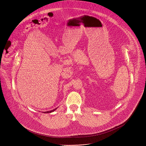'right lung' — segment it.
Returning <instances> with one entry per match:
<instances>
[{
	"instance_id": "right-lung-1",
	"label": "right lung",
	"mask_w": 146,
	"mask_h": 146,
	"mask_svg": "<svg viewBox=\"0 0 146 146\" xmlns=\"http://www.w3.org/2000/svg\"><path fill=\"white\" fill-rule=\"evenodd\" d=\"M56 109H56H54V110H51V111H45V112H44V113H51V112H52V111H55Z\"/></svg>"
}]
</instances>
